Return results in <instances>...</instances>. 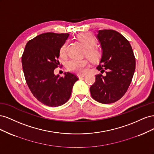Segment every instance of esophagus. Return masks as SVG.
I'll return each mask as SVG.
<instances>
[{
  "label": "esophagus",
  "mask_w": 154,
  "mask_h": 154,
  "mask_svg": "<svg viewBox=\"0 0 154 154\" xmlns=\"http://www.w3.org/2000/svg\"><path fill=\"white\" fill-rule=\"evenodd\" d=\"M84 76H85V74H79V75H78L79 78H83Z\"/></svg>",
  "instance_id": "obj_1"
}]
</instances>
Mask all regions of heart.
I'll list each match as a JSON object with an SVG mask.
<instances>
[{
    "mask_svg": "<svg viewBox=\"0 0 154 154\" xmlns=\"http://www.w3.org/2000/svg\"><path fill=\"white\" fill-rule=\"evenodd\" d=\"M78 39L86 48L85 53L87 57L92 62L98 61L101 58L100 51L94 47L96 40L91 33L83 32L78 36ZM67 42H64L60 49V54L63 57L66 55ZM88 66V62L87 59L78 60L72 59L67 62V67L69 71L77 74H84Z\"/></svg>",
    "mask_w": 154,
    "mask_h": 154,
    "instance_id": "heart-1",
    "label": "heart"
}]
</instances>
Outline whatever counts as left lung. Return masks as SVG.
<instances>
[{
	"mask_svg": "<svg viewBox=\"0 0 154 154\" xmlns=\"http://www.w3.org/2000/svg\"><path fill=\"white\" fill-rule=\"evenodd\" d=\"M97 38L101 49V58L96 69L101 74L90 87L93 99L101 103H114L127 91L136 69V59L127 39L118 31L103 29L97 31Z\"/></svg>",
	"mask_w": 154,
	"mask_h": 154,
	"instance_id": "obj_1",
	"label": "left lung"
}]
</instances>
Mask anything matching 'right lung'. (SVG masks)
Listing matches in <instances>:
<instances>
[{"label": "right lung", "mask_w": 154, "mask_h": 154, "mask_svg": "<svg viewBox=\"0 0 154 154\" xmlns=\"http://www.w3.org/2000/svg\"><path fill=\"white\" fill-rule=\"evenodd\" d=\"M69 33L45 32L28 41L22 57V69L27 85L42 103L52 107L62 105L71 97L78 77L65 72L64 77L54 74L60 65V49Z\"/></svg>", "instance_id": "obj_1"}]
</instances>
